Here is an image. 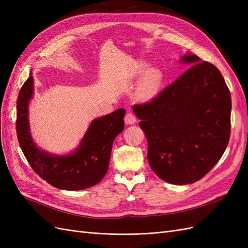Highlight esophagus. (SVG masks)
I'll list each match as a JSON object with an SVG mask.
<instances>
[{
    "mask_svg": "<svg viewBox=\"0 0 248 248\" xmlns=\"http://www.w3.org/2000/svg\"><path fill=\"white\" fill-rule=\"evenodd\" d=\"M124 120H125V123L126 124H128V125H131V124H134L137 122V117H136V115L133 114V112H127V114L125 115V118H124Z\"/></svg>",
    "mask_w": 248,
    "mask_h": 248,
    "instance_id": "34e87169",
    "label": "esophagus"
}]
</instances>
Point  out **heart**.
Instances as JSON below:
<instances>
[{"label": "heart", "instance_id": "obj_1", "mask_svg": "<svg viewBox=\"0 0 248 248\" xmlns=\"http://www.w3.org/2000/svg\"><path fill=\"white\" fill-rule=\"evenodd\" d=\"M147 68L146 63L140 62L134 67V74L136 76H140ZM162 84V72L157 69L152 68L149 69L145 76L140 79L138 90H137V96L140 100L148 101L151 100L152 98L158 93L160 86Z\"/></svg>", "mask_w": 248, "mask_h": 248}]
</instances>
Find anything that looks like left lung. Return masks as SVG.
<instances>
[{
	"mask_svg": "<svg viewBox=\"0 0 248 248\" xmlns=\"http://www.w3.org/2000/svg\"><path fill=\"white\" fill-rule=\"evenodd\" d=\"M181 77L133 111L148 140V160L163 181L184 185L202 179L227 149L232 100L220 71L196 55Z\"/></svg>",
	"mask_w": 248,
	"mask_h": 248,
	"instance_id": "1",
	"label": "left lung"
}]
</instances>
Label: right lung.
Here are the masks:
<instances>
[{
	"label": "right lung",
	"instance_id": "obj_1",
	"mask_svg": "<svg viewBox=\"0 0 248 248\" xmlns=\"http://www.w3.org/2000/svg\"><path fill=\"white\" fill-rule=\"evenodd\" d=\"M33 92L34 80L30 76L16 102L17 140L30 166L44 181L59 189L81 190L99 183L108 170L112 142L124 129L125 109L95 119L76 151L57 156L37 147L30 133L28 107Z\"/></svg>",
	"mask_w": 248,
	"mask_h": 248
}]
</instances>
